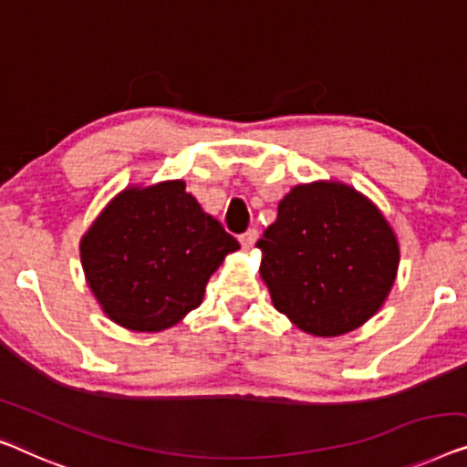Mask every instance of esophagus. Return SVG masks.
I'll list each match as a JSON object with an SVG mask.
<instances>
[{"mask_svg": "<svg viewBox=\"0 0 467 467\" xmlns=\"http://www.w3.org/2000/svg\"><path fill=\"white\" fill-rule=\"evenodd\" d=\"M256 240H259V232H256V229H248L246 234L240 235V244L244 250L253 248L256 244Z\"/></svg>", "mask_w": 467, "mask_h": 467, "instance_id": "esophagus-1", "label": "esophagus"}]
</instances>
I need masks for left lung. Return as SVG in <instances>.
Segmentation results:
<instances>
[{
  "label": "left lung",
  "mask_w": 467,
  "mask_h": 467,
  "mask_svg": "<svg viewBox=\"0 0 467 467\" xmlns=\"http://www.w3.org/2000/svg\"><path fill=\"white\" fill-rule=\"evenodd\" d=\"M256 248L274 307L316 337L346 335L379 312L400 263L379 208L337 181L290 189Z\"/></svg>",
  "instance_id": "8db88e82"
}]
</instances>
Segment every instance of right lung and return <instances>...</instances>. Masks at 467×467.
I'll list each match as a JSON object with an SVG mask.
<instances>
[{
  "mask_svg": "<svg viewBox=\"0 0 467 467\" xmlns=\"http://www.w3.org/2000/svg\"><path fill=\"white\" fill-rule=\"evenodd\" d=\"M240 244L202 211L183 181L126 187L79 242L88 286L128 330L158 333L195 309Z\"/></svg>",
  "mask_w": 467,
  "mask_h": 467,
  "instance_id": "right-lung-1",
  "label": "right lung"
}]
</instances>
